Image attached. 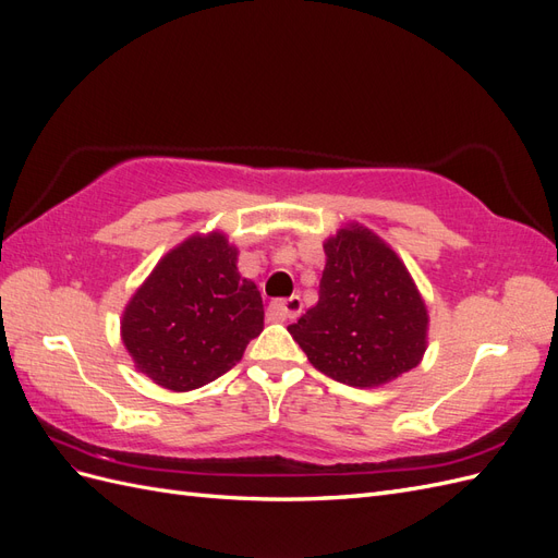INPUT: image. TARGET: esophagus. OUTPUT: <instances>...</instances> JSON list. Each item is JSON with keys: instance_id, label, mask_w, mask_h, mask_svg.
I'll return each instance as SVG.
<instances>
[{"instance_id": "esophagus-1", "label": "esophagus", "mask_w": 558, "mask_h": 558, "mask_svg": "<svg viewBox=\"0 0 558 558\" xmlns=\"http://www.w3.org/2000/svg\"><path fill=\"white\" fill-rule=\"evenodd\" d=\"M302 312V300L300 295H291L286 300H277L269 305V314H272L277 320H286V318H295Z\"/></svg>"}]
</instances>
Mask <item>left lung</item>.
<instances>
[{"mask_svg":"<svg viewBox=\"0 0 558 558\" xmlns=\"http://www.w3.org/2000/svg\"><path fill=\"white\" fill-rule=\"evenodd\" d=\"M318 302L289 326L310 363L335 381L375 388L424 359L428 312L408 267L359 223L326 240Z\"/></svg>","mask_w":558,"mask_h":558,"instance_id":"left-lung-1","label":"left lung"}]
</instances>
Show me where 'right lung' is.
I'll use <instances>...</instances> for the list:
<instances>
[{
	"label": "right lung",
	"instance_id": "right-lung-1",
	"mask_svg": "<svg viewBox=\"0 0 558 558\" xmlns=\"http://www.w3.org/2000/svg\"><path fill=\"white\" fill-rule=\"evenodd\" d=\"M263 316L256 283L238 272V248L209 232L156 265L130 298L121 335L140 373L170 391H193L242 361Z\"/></svg>",
	"mask_w": 558,
	"mask_h": 558
}]
</instances>
